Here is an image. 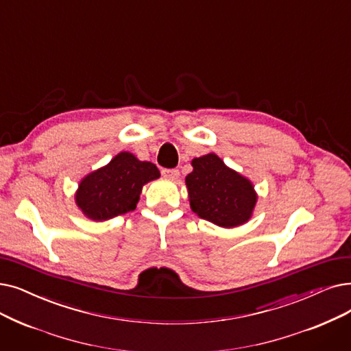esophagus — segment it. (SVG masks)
Returning a JSON list of instances; mask_svg holds the SVG:
<instances>
[{
    "mask_svg": "<svg viewBox=\"0 0 351 351\" xmlns=\"http://www.w3.org/2000/svg\"><path fill=\"white\" fill-rule=\"evenodd\" d=\"M162 175H163L165 178H167V179L175 180V179L179 178V171H178V169H163V171H162Z\"/></svg>",
    "mask_w": 351,
    "mask_h": 351,
    "instance_id": "1",
    "label": "esophagus"
}]
</instances>
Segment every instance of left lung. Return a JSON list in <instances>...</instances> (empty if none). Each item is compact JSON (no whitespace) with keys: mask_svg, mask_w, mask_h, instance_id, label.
I'll return each instance as SVG.
<instances>
[{"mask_svg":"<svg viewBox=\"0 0 351 351\" xmlns=\"http://www.w3.org/2000/svg\"><path fill=\"white\" fill-rule=\"evenodd\" d=\"M192 166L185 182L197 217L222 228L250 221L258 197L250 179L228 167L215 154L195 158Z\"/></svg>","mask_w":351,"mask_h":351,"instance_id":"1","label":"left lung"}]
</instances>
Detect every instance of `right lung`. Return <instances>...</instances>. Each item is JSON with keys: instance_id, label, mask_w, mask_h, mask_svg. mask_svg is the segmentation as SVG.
I'll list each match as a JSON object with an SVG mask.
<instances>
[{"instance_id": "1", "label": "right lung", "mask_w": 351, "mask_h": 351, "mask_svg": "<svg viewBox=\"0 0 351 351\" xmlns=\"http://www.w3.org/2000/svg\"><path fill=\"white\" fill-rule=\"evenodd\" d=\"M160 176L156 165L120 152L108 165L88 173L75 192V204L93 221H106L134 210L143 185Z\"/></svg>"}]
</instances>
